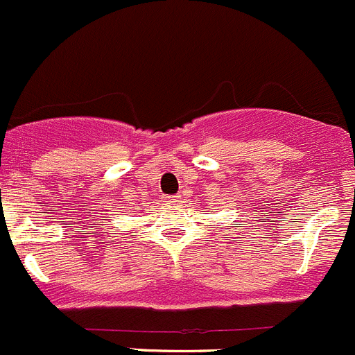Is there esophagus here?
I'll return each instance as SVG.
<instances>
[{
	"mask_svg": "<svg viewBox=\"0 0 355 355\" xmlns=\"http://www.w3.org/2000/svg\"><path fill=\"white\" fill-rule=\"evenodd\" d=\"M178 198H179L178 195H169V196H166V200H167V202H169V203H174V202H178Z\"/></svg>",
	"mask_w": 355,
	"mask_h": 355,
	"instance_id": "obj_1",
	"label": "esophagus"
}]
</instances>
